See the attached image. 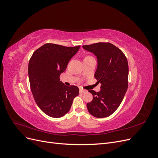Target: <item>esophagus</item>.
Masks as SVG:
<instances>
[{
    "mask_svg": "<svg viewBox=\"0 0 158 158\" xmlns=\"http://www.w3.org/2000/svg\"><path fill=\"white\" fill-rule=\"evenodd\" d=\"M86 92H87V91L85 89H84L82 88H80V94H84V93H85Z\"/></svg>",
    "mask_w": 158,
    "mask_h": 158,
    "instance_id": "esophagus-1",
    "label": "esophagus"
}]
</instances>
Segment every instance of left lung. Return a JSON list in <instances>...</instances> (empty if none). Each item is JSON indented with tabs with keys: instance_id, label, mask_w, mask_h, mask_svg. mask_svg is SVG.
I'll use <instances>...</instances> for the list:
<instances>
[{
	"instance_id": "8db88e82",
	"label": "left lung",
	"mask_w": 158,
	"mask_h": 158,
	"mask_svg": "<svg viewBox=\"0 0 158 158\" xmlns=\"http://www.w3.org/2000/svg\"><path fill=\"white\" fill-rule=\"evenodd\" d=\"M96 56L98 66L94 76L102 84L101 90H89L93 100L87 103L89 113L95 117L111 115L120 106L128 88V65L125 54L110 43L83 45Z\"/></svg>"
}]
</instances>
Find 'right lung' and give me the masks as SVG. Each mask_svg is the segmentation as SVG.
<instances>
[{"label": "right lung", "instance_id": "obj_1", "mask_svg": "<svg viewBox=\"0 0 158 158\" xmlns=\"http://www.w3.org/2000/svg\"><path fill=\"white\" fill-rule=\"evenodd\" d=\"M80 47L46 44L30 59L28 75L33 98L41 111L51 117L59 118L67 113L79 94L77 86H66L59 77Z\"/></svg>", "mask_w": 158, "mask_h": 158}]
</instances>
